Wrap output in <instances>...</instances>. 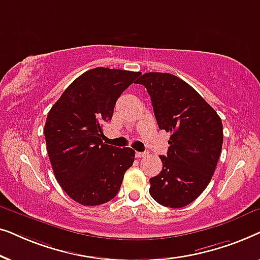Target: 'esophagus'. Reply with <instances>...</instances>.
<instances>
[{
  "mask_svg": "<svg viewBox=\"0 0 260 260\" xmlns=\"http://www.w3.org/2000/svg\"><path fill=\"white\" fill-rule=\"evenodd\" d=\"M145 155H147V154H145V152H140V151L136 152V157H138V158L143 157V156H145Z\"/></svg>",
  "mask_w": 260,
  "mask_h": 260,
  "instance_id": "34e87169",
  "label": "esophagus"
}]
</instances>
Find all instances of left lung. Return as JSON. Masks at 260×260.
I'll return each mask as SVG.
<instances>
[{"instance_id":"1","label":"left lung","mask_w":260,"mask_h":260,"mask_svg":"<svg viewBox=\"0 0 260 260\" xmlns=\"http://www.w3.org/2000/svg\"><path fill=\"white\" fill-rule=\"evenodd\" d=\"M158 127L172 134L163 168L150 179L151 198L159 205H189L211 182L222 148V123L215 110L186 81L170 73H144Z\"/></svg>"}]
</instances>
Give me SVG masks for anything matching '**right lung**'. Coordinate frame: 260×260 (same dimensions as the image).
<instances>
[{
  "instance_id": "obj_1",
  "label": "right lung",
  "mask_w": 260,
  "mask_h": 260,
  "mask_svg": "<svg viewBox=\"0 0 260 260\" xmlns=\"http://www.w3.org/2000/svg\"><path fill=\"white\" fill-rule=\"evenodd\" d=\"M140 72L95 67L63 91L45 124L47 152L55 179L78 204L97 206L118 193L135 150L103 143L117 99Z\"/></svg>"
}]
</instances>
